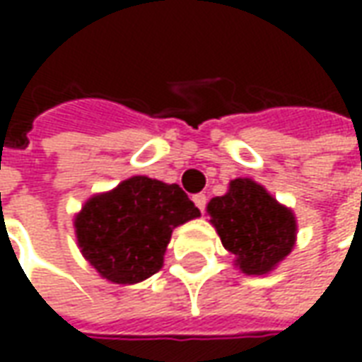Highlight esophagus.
I'll list each match as a JSON object with an SVG mask.
<instances>
[{"label":"esophagus","instance_id":"34e87169","mask_svg":"<svg viewBox=\"0 0 362 362\" xmlns=\"http://www.w3.org/2000/svg\"><path fill=\"white\" fill-rule=\"evenodd\" d=\"M192 202H194V205H196L199 211H205V205H207V197H205V194H196V196L192 197Z\"/></svg>","mask_w":362,"mask_h":362}]
</instances>
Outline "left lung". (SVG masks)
<instances>
[{
	"mask_svg": "<svg viewBox=\"0 0 362 362\" xmlns=\"http://www.w3.org/2000/svg\"><path fill=\"white\" fill-rule=\"evenodd\" d=\"M207 211L223 246L235 254L236 266L248 275L267 273L293 250V213L256 182L233 180L225 196L209 202Z\"/></svg>",
	"mask_w": 362,
	"mask_h": 362,
	"instance_id": "obj_1",
	"label": "left lung"
}]
</instances>
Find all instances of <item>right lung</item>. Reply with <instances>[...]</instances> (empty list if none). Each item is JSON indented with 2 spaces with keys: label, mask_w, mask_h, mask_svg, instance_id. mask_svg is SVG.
<instances>
[{
  "label": "right lung",
  "mask_w": 362,
  "mask_h": 362,
  "mask_svg": "<svg viewBox=\"0 0 362 362\" xmlns=\"http://www.w3.org/2000/svg\"><path fill=\"white\" fill-rule=\"evenodd\" d=\"M197 215L178 184L134 176L89 199L75 230L83 256L96 272L112 283L132 285L160 269L173 228Z\"/></svg>",
  "instance_id": "right-lung-1"
}]
</instances>
